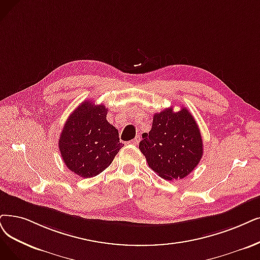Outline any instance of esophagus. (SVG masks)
I'll list each match as a JSON object with an SVG mask.
<instances>
[{
	"label": "esophagus",
	"mask_w": 260,
	"mask_h": 260,
	"mask_svg": "<svg viewBox=\"0 0 260 260\" xmlns=\"http://www.w3.org/2000/svg\"><path fill=\"white\" fill-rule=\"evenodd\" d=\"M140 141H141V137H140V136H138V137H137L136 139H134L133 141H131V144H133V145H139Z\"/></svg>",
	"instance_id": "obj_1"
}]
</instances>
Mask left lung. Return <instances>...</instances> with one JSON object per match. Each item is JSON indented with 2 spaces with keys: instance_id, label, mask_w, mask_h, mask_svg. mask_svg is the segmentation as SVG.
I'll use <instances>...</instances> for the list:
<instances>
[{
  "instance_id": "8db88e82",
  "label": "left lung",
  "mask_w": 260,
  "mask_h": 260,
  "mask_svg": "<svg viewBox=\"0 0 260 260\" xmlns=\"http://www.w3.org/2000/svg\"><path fill=\"white\" fill-rule=\"evenodd\" d=\"M140 150L149 168L165 180L186 177L203 157L202 134L192 114L182 108L153 115L149 133H143Z\"/></svg>"
}]
</instances>
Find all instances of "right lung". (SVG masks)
Segmentation results:
<instances>
[{
    "mask_svg": "<svg viewBox=\"0 0 260 260\" xmlns=\"http://www.w3.org/2000/svg\"><path fill=\"white\" fill-rule=\"evenodd\" d=\"M108 109L82 102L70 114L61 130L58 147L67 168L80 177H95L105 171L123 144L118 130L107 120Z\"/></svg>",
    "mask_w": 260,
    "mask_h": 260,
    "instance_id": "obj_1",
    "label": "right lung"
}]
</instances>
